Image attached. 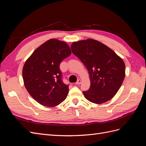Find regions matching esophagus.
I'll list each match as a JSON object with an SVG mask.
<instances>
[{"label": "esophagus", "mask_w": 146, "mask_h": 146, "mask_svg": "<svg viewBox=\"0 0 146 146\" xmlns=\"http://www.w3.org/2000/svg\"><path fill=\"white\" fill-rule=\"evenodd\" d=\"M82 83V80H80V79H79V80H78L77 81V82L76 83V85H80V84Z\"/></svg>", "instance_id": "esophagus-1"}]
</instances>
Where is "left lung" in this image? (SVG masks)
Masks as SVG:
<instances>
[{
  "instance_id": "1",
  "label": "left lung",
  "mask_w": 146,
  "mask_h": 146,
  "mask_svg": "<svg viewBox=\"0 0 146 146\" xmlns=\"http://www.w3.org/2000/svg\"><path fill=\"white\" fill-rule=\"evenodd\" d=\"M70 48L90 74V88L83 91L85 98L97 104L111 99L125 78L123 60L111 48L94 39L74 42Z\"/></svg>"
}]
</instances>
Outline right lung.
<instances>
[{"label":"right lung","mask_w":146,"mask_h":146,"mask_svg":"<svg viewBox=\"0 0 146 146\" xmlns=\"http://www.w3.org/2000/svg\"><path fill=\"white\" fill-rule=\"evenodd\" d=\"M70 54L66 42L51 39L37 48L25 61L23 70L24 85L37 102L53 107L65 100L69 85L63 82L60 64Z\"/></svg>","instance_id":"obj_1"}]
</instances>
